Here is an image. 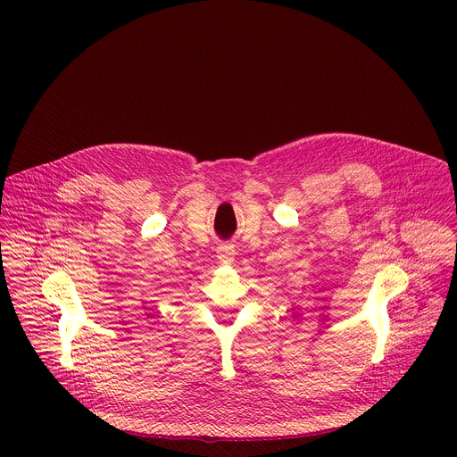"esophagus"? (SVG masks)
<instances>
[{"label": "esophagus", "instance_id": "esophagus-1", "mask_svg": "<svg viewBox=\"0 0 457 457\" xmlns=\"http://www.w3.org/2000/svg\"><path fill=\"white\" fill-rule=\"evenodd\" d=\"M219 258H220V262H224V264H231L233 260H235V247H233V244H220L219 245Z\"/></svg>", "mask_w": 457, "mask_h": 457}]
</instances>
